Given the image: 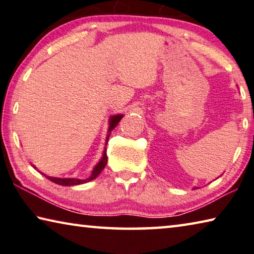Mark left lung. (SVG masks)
I'll return each instance as SVG.
<instances>
[{"mask_svg": "<svg viewBox=\"0 0 254 254\" xmlns=\"http://www.w3.org/2000/svg\"><path fill=\"white\" fill-rule=\"evenodd\" d=\"M194 189H196V187H195V188H194Z\"/></svg>", "mask_w": 254, "mask_h": 254, "instance_id": "1", "label": "left lung"}]
</instances>
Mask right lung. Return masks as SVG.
Instances as JSON below:
<instances>
[{
    "label": "right lung",
    "mask_w": 254,
    "mask_h": 254,
    "mask_svg": "<svg viewBox=\"0 0 254 254\" xmlns=\"http://www.w3.org/2000/svg\"><path fill=\"white\" fill-rule=\"evenodd\" d=\"M122 118H123V114H118V115H113V117H111L109 131H107V135H106V143H107V140H109V137L111 135V131L114 130V128L117 127V126L119 124V122L121 121ZM106 162H107V154H106V149H104V152H103V157L101 158L100 162H98L97 165L94 167L93 171H92V175L89 176L88 178H86V179L57 178V177H49V176H46L45 174H42V175L46 176V178L49 179L50 182H53V183L57 184V185H60V186H75V185H81V184L88 183V182H91V180L95 179L97 176L102 173V170L105 168ZM34 168H36V167H34Z\"/></svg>",
    "instance_id": "obj_1"
}]
</instances>
